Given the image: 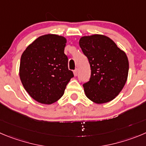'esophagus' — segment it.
Returning <instances> with one entry per match:
<instances>
[{
	"label": "esophagus",
	"instance_id": "1",
	"mask_svg": "<svg viewBox=\"0 0 146 146\" xmlns=\"http://www.w3.org/2000/svg\"><path fill=\"white\" fill-rule=\"evenodd\" d=\"M73 73H74V76H76L78 75V69H76V70L73 71Z\"/></svg>",
	"mask_w": 146,
	"mask_h": 146
}]
</instances>
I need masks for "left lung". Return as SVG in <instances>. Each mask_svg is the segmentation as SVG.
<instances>
[{
	"mask_svg": "<svg viewBox=\"0 0 146 146\" xmlns=\"http://www.w3.org/2000/svg\"><path fill=\"white\" fill-rule=\"evenodd\" d=\"M79 45L91 67L89 81L83 84L86 96L96 104L110 102L127 81L129 62L126 54L104 35L83 36Z\"/></svg>",
	"mask_w": 146,
	"mask_h": 146,
	"instance_id": "8db88e82",
	"label": "left lung"
}]
</instances>
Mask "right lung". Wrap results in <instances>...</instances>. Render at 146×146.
Returning a JSON list of instances; mask_svg holds the SVG:
<instances>
[{
  "mask_svg": "<svg viewBox=\"0 0 146 146\" xmlns=\"http://www.w3.org/2000/svg\"><path fill=\"white\" fill-rule=\"evenodd\" d=\"M66 39L46 35L35 39L21 57L19 76L24 88L36 102L51 104L63 95L74 76L64 53Z\"/></svg>",
  "mask_w": 146,
  "mask_h": 146,
  "instance_id": "add662e5",
  "label": "right lung"
}]
</instances>
